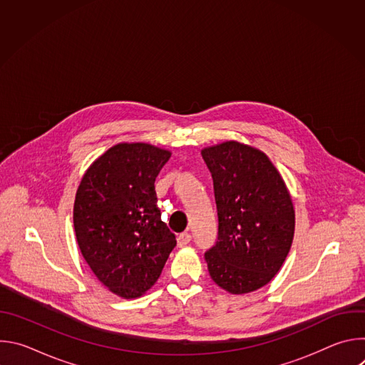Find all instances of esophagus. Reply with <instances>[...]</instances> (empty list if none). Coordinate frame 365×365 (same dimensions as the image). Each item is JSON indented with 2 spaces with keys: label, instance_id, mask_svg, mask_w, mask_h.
Masks as SVG:
<instances>
[{
  "label": "esophagus",
  "instance_id": "obj_1",
  "mask_svg": "<svg viewBox=\"0 0 365 365\" xmlns=\"http://www.w3.org/2000/svg\"><path fill=\"white\" fill-rule=\"evenodd\" d=\"M190 238H192L190 234L186 232V231L182 232V234H179V235H178V245H179V247H183V245L189 244V242H190Z\"/></svg>",
  "mask_w": 365,
  "mask_h": 365
}]
</instances>
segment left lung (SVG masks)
I'll return each mask as SVG.
<instances>
[{"label":"left lung","instance_id":"left-lung-1","mask_svg":"<svg viewBox=\"0 0 365 365\" xmlns=\"http://www.w3.org/2000/svg\"><path fill=\"white\" fill-rule=\"evenodd\" d=\"M218 210V241L205 252L211 279L231 294L266 286L282 269L294 235L289 189L269 155L240 141L205 147Z\"/></svg>","mask_w":365,"mask_h":365}]
</instances>
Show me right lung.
Returning a JSON list of instances; mask_svg holds the SVG:
<instances>
[{"instance_id":"right-lung-1","label":"right lung","mask_w":365,"mask_h":365,"mask_svg":"<svg viewBox=\"0 0 365 365\" xmlns=\"http://www.w3.org/2000/svg\"><path fill=\"white\" fill-rule=\"evenodd\" d=\"M170 155L147 143L115 144L88 168L76 190L79 250L98 280L120 297L144 294L176 245L154 187Z\"/></svg>"}]
</instances>
